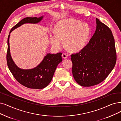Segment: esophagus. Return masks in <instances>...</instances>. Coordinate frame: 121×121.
Listing matches in <instances>:
<instances>
[{"label": "esophagus", "instance_id": "34e87169", "mask_svg": "<svg viewBox=\"0 0 121 121\" xmlns=\"http://www.w3.org/2000/svg\"><path fill=\"white\" fill-rule=\"evenodd\" d=\"M67 56H68L67 55H66V54H65V53H64V54H62V58H63L64 59H66V58L67 57Z\"/></svg>", "mask_w": 121, "mask_h": 121}]
</instances>
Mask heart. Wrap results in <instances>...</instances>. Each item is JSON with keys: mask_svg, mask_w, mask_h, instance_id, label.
I'll return each mask as SVG.
<instances>
[{"mask_svg": "<svg viewBox=\"0 0 121 121\" xmlns=\"http://www.w3.org/2000/svg\"><path fill=\"white\" fill-rule=\"evenodd\" d=\"M55 33L50 34L51 45L57 49L63 46L72 52H78L85 47L89 38L90 29L87 24L82 23L74 19H67L58 22L55 28Z\"/></svg>", "mask_w": 121, "mask_h": 121, "instance_id": "b5f03b06", "label": "heart"}]
</instances>
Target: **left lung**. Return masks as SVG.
<instances>
[{"instance_id": "left-lung-1", "label": "left lung", "mask_w": 121, "mask_h": 121, "mask_svg": "<svg viewBox=\"0 0 121 121\" xmlns=\"http://www.w3.org/2000/svg\"><path fill=\"white\" fill-rule=\"evenodd\" d=\"M96 31L88 44L71 55L72 75L84 87L97 85L113 69L117 60L115 40L110 29L96 18Z\"/></svg>"}]
</instances>
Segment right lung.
Listing matches in <instances>:
<instances>
[{"instance_id":"right-lung-1","label":"right lung","mask_w":121,"mask_h":121,"mask_svg":"<svg viewBox=\"0 0 121 121\" xmlns=\"http://www.w3.org/2000/svg\"><path fill=\"white\" fill-rule=\"evenodd\" d=\"M44 18L40 17H26L14 26L9 33L8 37V50L7 53V62L8 67L15 78L19 83L29 88L41 89L47 86L52 80L57 65L62 61V53L56 54H47L42 61L34 68L22 69L19 67L13 61L11 56L9 46L10 34L17 28L23 24H38Z\"/></svg>"}]
</instances>
